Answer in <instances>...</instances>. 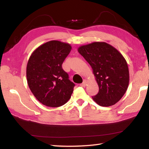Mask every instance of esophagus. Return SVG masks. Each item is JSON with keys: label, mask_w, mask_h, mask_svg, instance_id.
Listing matches in <instances>:
<instances>
[{"label": "esophagus", "mask_w": 149, "mask_h": 149, "mask_svg": "<svg viewBox=\"0 0 149 149\" xmlns=\"http://www.w3.org/2000/svg\"><path fill=\"white\" fill-rule=\"evenodd\" d=\"M87 84V81L86 79H85L84 81H83L82 84H80V85H81V86H82V87H85V86H86Z\"/></svg>", "instance_id": "34e87169"}]
</instances>
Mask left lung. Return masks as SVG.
Segmentation results:
<instances>
[{
	"instance_id": "left-lung-1",
	"label": "left lung",
	"mask_w": 149,
	"mask_h": 149,
	"mask_svg": "<svg viewBox=\"0 0 149 149\" xmlns=\"http://www.w3.org/2000/svg\"><path fill=\"white\" fill-rule=\"evenodd\" d=\"M78 52L91 66L99 87L92 97L101 107L114 105L122 99L130 81L127 64L122 54L104 42H94L78 48Z\"/></svg>"
}]
</instances>
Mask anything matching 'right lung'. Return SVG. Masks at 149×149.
Returning a JSON list of instances; mask_svg holds the SVG:
<instances>
[{
  "label": "right lung",
  "mask_w": 149,
  "mask_h": 149,
  "mask_svg": "<svg viewBox=\"0 0 149 149\" xmlns=\"http://www.w3.org/2000/svg\"><path fill=\"white\" fill-rule=\"evenodd\" d=\"M71 50L68 43L50 41L35 49L28 60L27 84L35 98L47 107H61L71 97L75 84L62 67Z\"/></svg>",
  "instance_id": "1"
}]
</instances>
